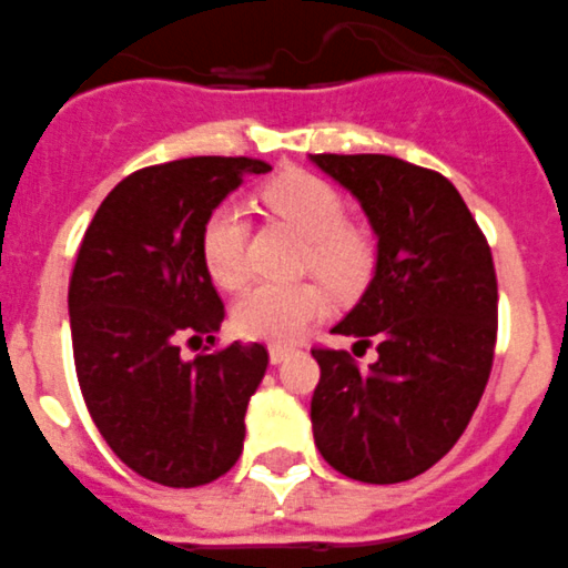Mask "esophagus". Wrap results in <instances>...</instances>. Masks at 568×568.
<instances>
[{
	"instance_id": "esophagus-1",
	"label": "esophagus",
	"mask_w": 568,
	"mask_h": 568,
	"mask_svg": "<svg viewBox=\"0 0 568 568\" xmlns=\"http://www.w3.org/2000/svg\"><path fill=\"white\" fill-rule=\"evenodd\" d=\"M290 352H293V348L284 346V343H273V346H270V363H281Z\"/></svg>"
}]
</instances>
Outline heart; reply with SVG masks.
I'll return each mask as SVG.
<instances>
[{"mask_svg": "<svg viewBox=\"0 0 568 568\" xmlns=\"http://www.w3.org/2000/svg\"><path fill=\"white\" fill-rule=\"evenodd\" d=\"M278 216L310 239L306 262L335 290H352L372 267V244L346 225V202L329 182L306 171H290L264 189ZM202 264L220 287L239 290L247 281V222L236 202L213 207L200 236ZM326 312V293L315 281H262L233 306V326L253 341L284 343Z\"/></svg>", "mask_w": 568, "mask_h": 568, "instance_id": "b5f03b06", "label": "heart"}]
</instances>
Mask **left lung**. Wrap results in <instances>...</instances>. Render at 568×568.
I'll list each match as a JSON object with an SVG mask.
<instances>
[{
  "label": "left lung",
  "instance_id": "8db88e82",
  "mask_svg": "<svg viewBox=\"0 0 568 568\" xmlns=\"http://www.w3.org/2000/svg\"><path fill=\"white\" fill-rule=\"evenodd\" d=\"M377 233V267L335 335L377 343L361 368L315 346L312 434L321 456L366 485H397L456 445L485 394L498 332L493 253L454 182L388 154H312Z\"/></svg>",
  "mask_w": 568,
  "mask_h": 568
}]
</instances>
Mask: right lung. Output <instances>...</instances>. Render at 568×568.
<instances>
[{"label":"right lung","mask_w":568,"mask_h":568,"mask_svg":"<svg viewBox=\"0 0 568 568\" xmlns=\"http://www.w3.org/2000/svg\"><path fill=\"white\" fill-rule=\"evenodd\" d=\"M267 171L250 158L134 171L109 191L78 247L70 332L83 403L114 456L158 485H207L242 456L267 348L236 341L182 362L179 343H216L225 304L202 264V225L244 174Z\"/></svg>","instance_id":"add662e5"}]
</instances>
